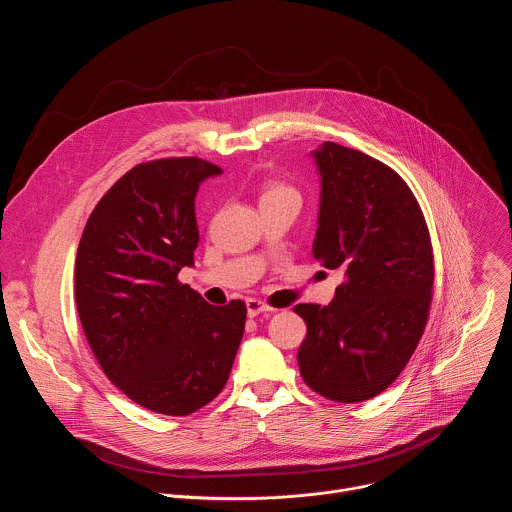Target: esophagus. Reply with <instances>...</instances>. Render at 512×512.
I'll return each mask as SVG.
<instances>
[{
  "label": "esophagus",
  "instance_id": "1",
  "mask_svg": "<svg viewBox=\"0 0 512 512\" xmlns=\"http://www.w3.org/2000/svg\"><path fill=\"white\" fill-rule=\"evenodd\" d=\"M246 311H248V317H258L260 313H272L274 309H272V306H268L266 302L258 300V298H248L246 300Z\"/></svg>",
  "mask_w": 512,
  "mask_h": 512
}]
</instances>
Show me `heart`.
<instances>
[{
    "label": "heart",
    "instance_id": "1",
    "mask_svg": "<svg viewBox=\"0 0 512 512\" xmlns=\"http://www.w3.org/2000/svg\"><path fill=\"white\" fill-rule=\"evenodd\" d=\"M278 199H298V193L280 181H266L260 193V206L268 201H278Z\"/></svg>",
    "mask_w": 512,
    "mask_h": 512
}]
</instances>
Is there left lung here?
I'll use <instances>...</instances> for the list:
<instances>
[{
  "mask_svg": "<svg viewBox=\"0 0 512 512\" xmlns=\"http://www.w3.org/2000/svg\"><path fill=\"white\" fill-rule=\"evenodd\" d=\"M321 177L313 256L343 270L335 298L296 304L304 383L327 399L379 395L418 347L432 302L434 260L422 210L381 161L325 141L311 153Z\"/></svg>",
  "mask_w": 512,
  "mask_h": 512,
  "instance_id": "1",
  "label": "left lung"
}]
</instances>
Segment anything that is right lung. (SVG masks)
I'll list each match as a JSON object with an SVG mask.
<instances>
[{"mask_svg":"<svg viewBox=\"0 0 512 512\" xmlns=\"http://www.w3.org/2000/svg\"><path fill=\"white\" fill-rule=\"evenodd\" d=\"M222 169L195 157L141 163L98 201L82 232L74 296L86 341L129 399L187 416L226 385L246 304L214 306L177 282L199 242L195 195Z\"/></svg>","mask_w":512,"mask_h":512,"instance_id":"add662e5","label":"right lung"}]
</instances>
